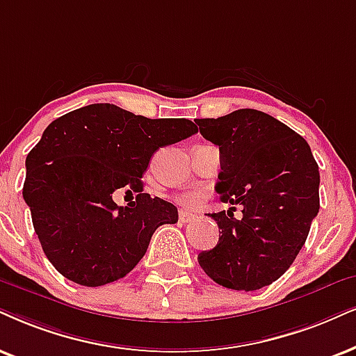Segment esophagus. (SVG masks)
Masks as SVG:
<instances>
[{"label": "esophagus", "mask_w": 356, "mask_h": 356, "mask_svg": "<svg viewBox=\"0 0 356 356\" xmlns=\"http://www.w3.org/2000/svg\"><path fill=\"white\" fill-rule=\"evenodd\" d=\"M179 220H181L182 223H188L191 220H193V215L188 213V211H181V213H179Z\"/></svg>", "instance_id": "34e87169"}]
</instances>
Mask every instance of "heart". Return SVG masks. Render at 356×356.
Here are the masks:
<instances>
[{
  "instance_id": "heart-1",
  "label": "heart",
  "mask_w": 356,
  "mask_h": 356,
  "mask_svg": "<svg viewBox=\"0 0 356 356\" xmlns=\"http://www.w3.org/2000/svg\"><path fill=\"white\" fill-rule=\"evenodd\" d=\"M202 200H204V197L199 192H186L177 199L179 204L186 209H197L202 204Z\"/></svg>"
}]
</instances>
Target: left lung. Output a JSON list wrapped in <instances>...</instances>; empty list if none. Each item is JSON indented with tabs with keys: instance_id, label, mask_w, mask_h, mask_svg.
Instances as JSON below:
<instances>
[{
	"instance_id": "obj_1",
	"label": "left lung",
	"mask_w": 356,
	"mask_h": 356,
	"mask_svg": "<svg viewBox=\"0 0 356 356\" xmlns=\"http://www.w3.org/2000/svg\"><path fill=\"white\" fill-rule=\"evenodd\" d=\"M202 136L218 146L220 200L241 205L210 217L222 230L199 264L228 289L256 291L284 274L317 217L321 174L307 141L263 111L243 108L197 121Z\"/></svg>"
}]
</instances>
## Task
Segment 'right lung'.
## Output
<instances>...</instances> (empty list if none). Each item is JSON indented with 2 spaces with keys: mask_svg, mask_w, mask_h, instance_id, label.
Listing matches in <instances>:
<instances>
[{
  "mask_svg": "<svg viewBox=\"0 0 356 356\" xmlns=\"http://www.w3.org/2000/svg\"><path fill=\"white\" fill-rule=\"evenodd\" d=\"M197 131L191 120H151L110 103L54 120L26 157L22 187L52 266L87 287L131 271L156 228L179 220L170 202L143 192V174L159 147ZM121 191H134L137 202L116 206L113 197Z\"/></svg>",
  "mask_w": 356,
  "mask_h": 356,
  "instance_id": "1",
  "label": "right lung"
}]
</instances>
